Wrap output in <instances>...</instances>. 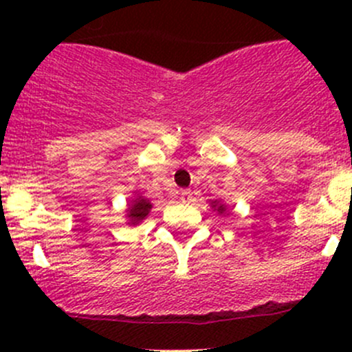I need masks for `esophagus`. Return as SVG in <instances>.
Returning <instances> with one entry per match:
<instances>
[{
	"instance_id": "esophagus-1",
	"label": "esophagus",
	"mask_w": 352,
	"mask_h": 352,
	"mask_svg": "<svg viewBox=\"0 0 352 352\" xmlns=\"http://www.w3.org/2000/svg\"><path fill=\"white\" fill-rule=\"evenodd\" d=\"M179 197H180V201L182 202H190L192 201V192H190V190H180V194H179Z\"/></svg>"
}]
</instances>
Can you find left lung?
I'll use <instances>...</instances> for the list:
<instances>
[{
  "instance_id": "8db88e82",
  "label": "left lung",
  "mask_w": 352,
  "mask_h": 352,
  "mask_svg": "<svg viewBox=\"0 0 352 352\" xmlns=\"http://www.w3.org/2000/svg\"><path fill=\"white\" fill-rule=\"evenodd\" d=\"M211 208L214 209V211H218L219 214H223V212H226V206L221 204V202H219V201H212V202H211Z\"/></svg>"
}]
</instances>
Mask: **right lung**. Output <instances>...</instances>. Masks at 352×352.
Here are the masks:
<instances>
[{
    "mask_svg": "<svg viewBox=\"0 0 352 352\" xmlns=\"http://www.w3.org/2000/svg\"><path fill=\"white\" fill-rule=\"evenodd\" d=\"M151 211V202L146 197L138 196L129 202V208H127V218H129V225H140L144 218L148 216V212Z\"/></svg>",
    "mask_w": 352,
    "mask_h": 352,
    "instance_id": "1",
    "label": "right lung"
}]
</instances>
